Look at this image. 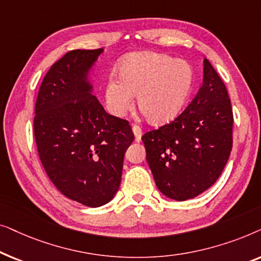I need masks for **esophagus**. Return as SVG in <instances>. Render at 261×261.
I'll list each match as a JSON object with an SVG mask.
<instances>
[{
	"label": "esophagus",
	"instance_id": "34e87169",
	"mask_svg": "<svg viewBox=\"0 0 261 261\" xmlns=\"http://www.w3.org/2000/svg\"><path fill=\"white\" fill-rule=\"evenodd\" d=\"M132 130H133V133H134V138H135V141L137 142H140L141 141V137H142V130H141V128L139 127V126H134L132 127Z\"/></svg>",
	"mask_w": 261,
	"mask_h": 261
}]
</instances>
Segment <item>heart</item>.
<instances>
[{"instance_id":"b5f03b06","label":"heart","mask_w":261,"mask_h":261,"mask_svg":"<svg viewBox=\"0 0 261 261\" xmlns=\"http://www.w3.org/2000/svg\"><path fill=\"white\" fill-rule=\"evenodd\" d=\"M195 73L185 60L156 53H137L120 64L117 77L105 87V105L109 114L121 117L134 103L151 123L169 122L190 96Z\"/></svg>"}]
</instances>
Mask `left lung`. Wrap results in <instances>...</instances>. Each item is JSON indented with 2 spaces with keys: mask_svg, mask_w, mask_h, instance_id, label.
Here are the masks:
<instances>
[{
  "mask_svg": "<svg viewBox=\"0 0 261 261\" xmlns=\"http://www.w3.org/2000/svg\"><path fill=\"white\" fill-rule=\"evenodd\" d=\"M233 112L226 85L208 59L203 84L188 108L142 135L156 188L167 198H194L219 179L231 151Z\"/></svg>",
  "mask_w": 261,
  "mask_h": 261,
  "instance_id": "8db88e82",
  "label": "left lung"
}]
</instances>
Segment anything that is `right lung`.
I'll return each instance as SVG.
<instances>
[{
  "label": "right lung",
  "mask_w": 261,
  "mask_h": 261,
  "mask_svg": "<svg viewBox=\"0 0 261 261\" xmlns=\"http://www.w3.org/2000/svg\"><path fill=\"white\" fill-rule=\"evenodd\" d=\"M102 52L74 49L53 64L39 90L34 117L48 178L67 198L91 208L114 198L134 140L129 123L106 113L92 94L90 73Z\"/></svg>",
  "instance_id": "right-lung-1"
}]
</instances>
